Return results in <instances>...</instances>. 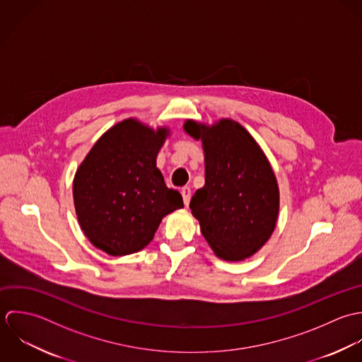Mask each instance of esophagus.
I'll return each instance as SVG.
<instances>
[{"mask_svg": "<svg viewBox=\"0 0 362 362\" xmlns=\"http://www.w3.org/2000/svg\"><path fill=\"white\" fill-rule=\"evenodd\" d=\"M180 193H182V197H183V203H185V206L187 207L189 203H190V197H192V190H190V187H183V189L180 190Z\"/></svg>", "mask_w": 362, "mask_h": 362, "instance_id": "1", "label": "esophagus"}]
</instances>
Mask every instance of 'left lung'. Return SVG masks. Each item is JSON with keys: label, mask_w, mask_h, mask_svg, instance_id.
I'll return each instance as SVG.
<instances>
[{"label": "left lung", "mask_w": 362, "mask_h": 362, "mask_svg": "<svg viewBox=\"0 0 362 362\" xmlns=\"http://www.w3.org/2000/svg\"><path fill=\"white\" fill-rule=\"evenodd\" d=\"M183 129L202 140L204 149L206 185L190 202L203 236L222 260L250 257L270 239L280 210L269 159L246 129L230 119L213 126L186 120Z\"/></svg>", "instance_id": "left-lung-1"}]
</instances>
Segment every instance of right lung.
<instances>
[{
    "mask_svg": "<svg viewBox=\"0 0 362 362\" xmlns=\"http://www.w3.org/2000/svg\"><path fill=\"white\" fill-rule=\"evenodd\" d=\"M168 136L166 127L153 130L126 119L95 143L76 169L78 222L90 243L110 256L144 249L162 218L183 207L180 193L166 187L156 168Z\"/></svg>",
    "mask_w": 362,
    "mask_h": 362,
    "instance_id": "add662e5",
    "label": "right lung"
}]
</instances>
